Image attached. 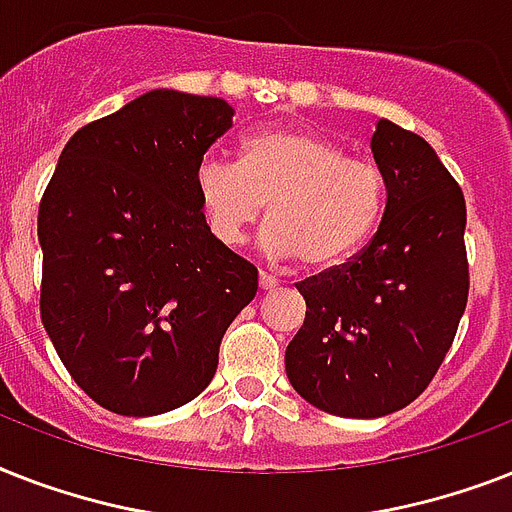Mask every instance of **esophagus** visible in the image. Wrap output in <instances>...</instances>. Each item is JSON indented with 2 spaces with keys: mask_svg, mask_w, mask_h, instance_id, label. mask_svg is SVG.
Instances as JSON below:
<instances>
[{
  "mask_svg": "<svg viewBox=\"0 0 512 512\" xmlns=\"http://www.w3.org/2000/svg\"><path fill=\"white\" fill-rule=\"evenodd\" d=\"M259 288L264 290V293H267V290H275L277 288V280H275V277H269V275H264V272H261V275H259Z\"/></svg>",
  "mask_w": 512,
  "mask_h": 512,
  "instance_id": "esophagus-1",
  "label": "esophagus"
}]
</instances>
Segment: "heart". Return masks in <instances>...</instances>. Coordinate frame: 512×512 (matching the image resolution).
Wrapping results in <instances>:
<instances>
[{
	"label": "heart",
	"mask_w": 512,
	"mask_h": 512,
	"mask_svg": "<svg viewBox=\"0 0 512 512\" xmlns=\"http://www.w3.org/2000/svg\"><path fill=\"white\" fill-rule=\"evenodd\" d=\"M195 190L208 230L237 245L267 206L261 248L272 261L312 269L349 261L375 232L386 182L378 166L346 158L338 142L306 129H269L240 145V166L200 163Z\"/></svg>",
	"instance_id": "obj_1"
}]
</instances>
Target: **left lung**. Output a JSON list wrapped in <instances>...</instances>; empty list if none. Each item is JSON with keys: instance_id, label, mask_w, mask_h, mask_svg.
I'll return each instance as SVG.
<instances>
[{"instance_id": "8db88e82", "label": "left lung", "mask_w": 512, "mask_h": 512, "mask_svg": "<svg viewBox=\"0 0 512 512\" xmlns=\"http://www.w3.org/2000/svg\"><path fill=\"white\" fill-rule=\"evenodd\" d=\"M370 150L386 182L378 232L349 264L298 285L306 317L285 349L306 402L362 420L423 394L468 304L460 185L423 137L388 118Z\"/></svg>"}]
</instances>
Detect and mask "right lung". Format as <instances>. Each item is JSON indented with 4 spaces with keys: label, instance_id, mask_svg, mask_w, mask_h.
I'll use <instances>...</instances> for the list:
<instances>
[{
    "label": "right lung",
    "instance_id": "right-lung-1",
    "mask_svg": "<svg viewBox=\"0 0 512 512\" xmlns=\"http://www.w3.org/2000/svg\"><path fill=\"white\" fill-rule=\"evenodd\" d=\"M230 102L153 89L73 134L39 206L42 322L65 370L116 415L192 402L259 288L208 230L195 174Z\"/></svg>",
    "mask_w": 512,
    "mask_h": 512
}]
</instances>
